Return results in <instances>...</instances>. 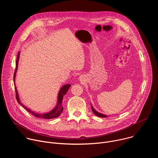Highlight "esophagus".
I'll return each instance as SVG.
<instances>
[{
    "label": "esophagus",
    "instance_id": "1",
    "mask_svg": "<svg viewBox=\"0 0 158 158\" xmlns=\"http://www.w3.org/2000/svg\"><path fill=\"white\" fill-rule=\"evenodd\" d=\"M80 79H82V77H80Z\"/></svg>",
    "mask_w": 158,
    "mask_h": 158
}]
</instances>
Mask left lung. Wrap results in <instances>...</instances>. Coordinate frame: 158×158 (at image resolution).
<instances>
[{"label":"left lung","mask_w":158,"mask_h":158,"mask_svg":"<svg viewBox=\"0 0 158 158\" xmlns=\"http://www.w3.org/2000/svg\"><path fill=\"white\" fill-rule=\"evenodd\" d=\"M91 106L92 110H93V112H94V114L95 115H96L97 116L100 117V118H107V115L104 114H102V113H100V112H98L97 110H96L94 109V107H93V106H92L91 104Z\"/></svg>","instance_id":"obj_1"}]
</instances>
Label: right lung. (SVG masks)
Wrapping results in <instances>:
<instances>
[{
    "label": "right lung",
    "mask_w": 158,
    "mask_h": 158,
    "mask_svg": "<svg viewBox=\"0 0 158 158\" xmlns=\"http://www.w3.org/2000/svg\"><path fill=\"white\" fill-rule=\"evenodd\" d=\"M20 52L19 51V53H18L17 57L15 71L14 76V85H15V88L16 99H17V101L18 103L20 104L24 108H25L28 112H30L31 114H32V115H34V116H35L37 118H42V119H54V118H56L59 117L60 116V114H61V112L63 110V106H62L63 97L67 93V92L68 91V90L69 89V88L71 86V85L70 84H67L64 85L60 89L58 93V95H57V101L56 105L49 112H45V113H37V112H35L32 110L31 109L28 108L27 107H26L25 105H24L21 102V101L20 100V98H19V96L17 90V87H16L15 83V77H16V73H17V69H18V64H19V57H20Z\"/></svg>",
    "instance_id": "obj_1"
}]
</instances>
